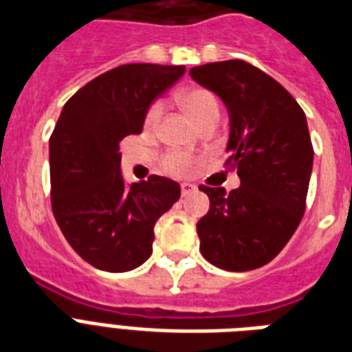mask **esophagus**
Masks as SVG:
<instances>
[{
    "label": "esophagus",
    "mask_w": 352,
    "mask_h": 352,
    "mask_svg": "<svg viewBox=\"0 0 352 352\" xmlns=\"http://www.w3.org/2000/svg\"><path fill=\"white\" fill-rule=\"evenodd\" d=\"M194 190H196V187L190 184H182V196H189V194H192Z\"/></svg>",
    "instance_id": "obj_1"
}]
</instances>
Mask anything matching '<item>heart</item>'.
Returning a JSON list of instances; mask_svg holds the SVG:
<instances>
[{
  "instance_id": "1",
  "label": "heart",
  "mask_w": 352,
  "mask_h": 352,
  "mask_svg": "<svg viewBox=\"0 0 352 352\" xmlns=\"http://www.w3.org/2000/svg\"><path fill=\"white\" fill-rule=\"evenodd\" d=\"M179 105L184 107V111L187 112L198 127H201L204 123L207 122H218L220 120V103L216 100V96L207 89H201V87H192V89H187V91L179 92ZM162 105L160 103H154L151 105V109L145 114V129L147 131H154L156 125H158L160 118H162ZM165 167L167 170L174 174H185L190 168V160L182 156V154H173L168 156L167 162H165Z\"/></svg>"
}]
</instances>
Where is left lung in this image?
Returning <instances> with one entry per match:
<instances>
[{
    "instance_id": "left-lung-1",
    "label": "left lung",
    "mask_w": 352,
    "mask_h": 352,
    "mask_svg": "<svg viewBox=\"0 0 352 352\" xmlns=\"http://www.w3.org/2000/svg\"><path fill=\"white\" fill-rule=\"evenodd\" d=\"M190 78L223 101L227 160L240 187H205L209 212L198 221L199 251L223 271H252L276 258L302 221L313 173L307 118L271 76L247 61L190 69Z\"/></svg>"
}]
</instances>
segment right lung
<instances>
[{
	"label": "right lung",
	"mask_w": 352,
	"mask_h": 352,
	"mask_svg": "<svg viewBox=\"0 0 352 352\" xmlns=\"http://www.w3.org/2000/svg\"><path fill=\"white\" fill-rule=\"evenodd\" d=\"M185 74L184 65L131 63L81 87L65 103L49 142L52 212L92 267L136 269L153 254L154 225L179 199L165 176L127 185L118 143L143 131L153 101Z\"/></svg>",
	"instance_id": "1"
}]
</instances>
